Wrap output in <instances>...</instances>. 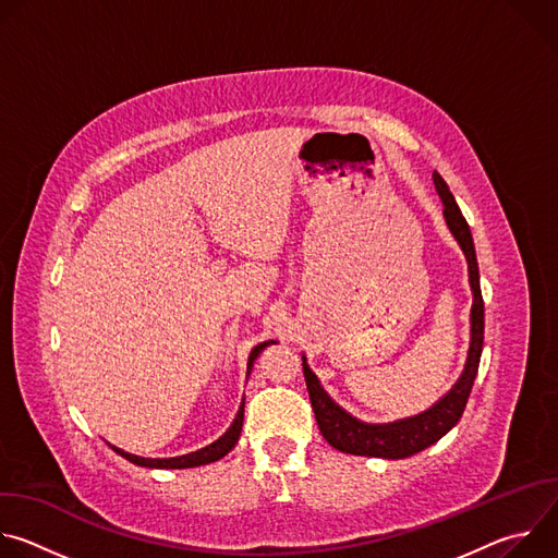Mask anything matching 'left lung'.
Returning <instances> with one entry per match:
<instances>
[{
    "label": "left lung",
    "instance_id": "8db88e82",
    "mask_svg": "<svg viewBox=\"0 0 558 558\" xmlns=\"http://www.w3.org/2000/svg\"><path fill=\"white\" fill-rule=\"evenodd\" d=\"M435 190L444 203V218L454 235V241L459 243L465 263H468V280L472 289V308H470V347H468V357L463 364V371L459 379L452 384V388L439 397V400L422 411L420 415L404 417V420H395L388 424H368L351 413H347L336 400H331V395L323 388L320 379L308 368L306 357L302 355V371H304V381L308 390V400L317 420V426H320L323 437L342 452L349 454H360V457H379V459H407L415 452H422L424 448L433 446L439 441L454 424L461 420L468 395L472 390L476 371H480V360H482V349H484V298H482V287H480V265H476V254H474V243H472V233L470 227L454 203V196L450 194L446 181L435 172L433 174Z\"/></svg>",
    "mask_w": 558,
    "mask_h": 558
}]
</instances>
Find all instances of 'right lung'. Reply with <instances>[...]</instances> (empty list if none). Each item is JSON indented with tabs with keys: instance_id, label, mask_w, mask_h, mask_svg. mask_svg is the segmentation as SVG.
Segmentation results:
<instances>
[{
	"instance_id": "right-lung-1",
	"label": "right lung",
	"mask_w": 558,
	"mask_h": 558,
	"mask_svg": "<svg viewBox=\"0 0 558 558\" xmlns=\"http://www.w3.org/2000/svg\"><path fill=\"white\" fill-rule=\"evenodd\" d=\"M269 344H276V342H274V340H267V342H260L258 347L252 349L250 360H247V377H250V373H252V368H254L256 357H258ZM243 417H245V400L241 402V407H238V413H235L231 426H229L216 441H211L209 446H205V448H201V450L181 454V457L151 459V457H138V454L125 452V450H121V448H117V446H112V448H114L117 454L125 457L128 461H132V463H136V465H143V468H174V470H177V468H179V470H181V468H196V465H205V463H214V461L222 459V457L238 444V437H241V430H243Z\"/></svg>"
}]
</instances>
